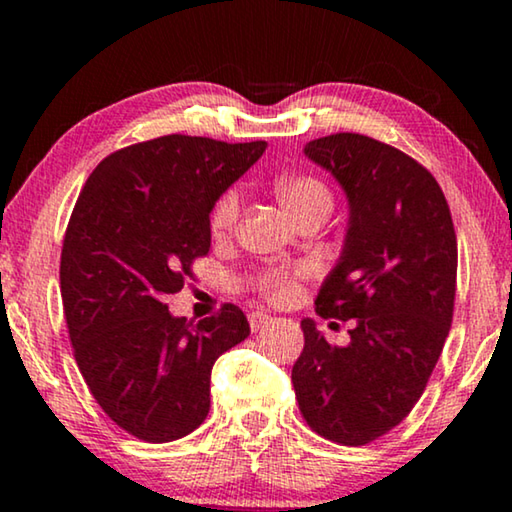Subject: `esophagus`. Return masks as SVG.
<instances>
[{
  "mask_svg": "<svg viewBox=\"0 0 512 512\" xmlns=\"http://www.w3.org/2000/svg\"><path fill=\"white\" fill-rule=\"evenodd\" d=\"M268 324H272V317L270 314H265V312H261V310H254L249 314V326H251V331H263L265 326Z\"/></svg>",
  "mask_w": 512,
  "mask_h": 512,
  "instance_id": "esophagus-1",
  "label": "esophagus"
}]
</instances>
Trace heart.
I'll list each match as a JSON object with an SVG mask.
<instances>
[{
	"instance_id": "1",
	"label": "heart",
	"mask_w": 512,
	"mask_h": 512,
	"mask_svg": "<svg viewBox=\"0 0 512 512\" xmlns=\"http://www.w3.org/2000/svg\"><path fill=\"white\" fill-rule=\"evenodd\" d=\"M277 198L282 205L296 216V219H305L312 212H331L333 207V193L314 174H289V177L277 179L275 184ZM240 191L237 188H228L226 193L219 195L214 202L212 216H209V230L216 240H223L235 230V223L240 219ZM296 282L298 275L289 270H268L254 279V289L265 296L272 303H286L296 296Z\"/></svg>"
}]
</instances>
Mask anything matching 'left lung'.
<instances>
[{
  "mask_svg": "<svg viewBox=\"0 0 512 512\" xmlns=\"http://www.w3.org/2000/svg\"><path fill=\"white\" fill-rule=\"evenodd\" d=\"M305 153L349 198L345 249L314 305L352 328L335 347L303 319L291 382L312 431L359 447L410 415L436 368L454 314L457 233L438 181L396 146L338 132Z\"/></svg>",
  "mask_w": 512,
  "mask_h": 512,
  "instance_id": "1",
  "label": "left lung"
}]
</instances>
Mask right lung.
<instances>
[{
  "mask_svg": "<svg viewBox=\"0 0 512 512\" xmlns=\"http://www.w3.org/2000/svg\"><path fill=\"white\" fill-rule=\"evenodd\" d=\"M265 146L188 135L125 146L95 167L69 216L60 291L76 366L111 422L144 443L205 422L214 361L249 335L233 303L193 324L165 296L193 277L214 202Z\"/></svg>",
  "mask_w": 512,
  "mask_h": 512,
  "instance_id": "add662e5",
  "label": "right lung"
}]
</instances>
